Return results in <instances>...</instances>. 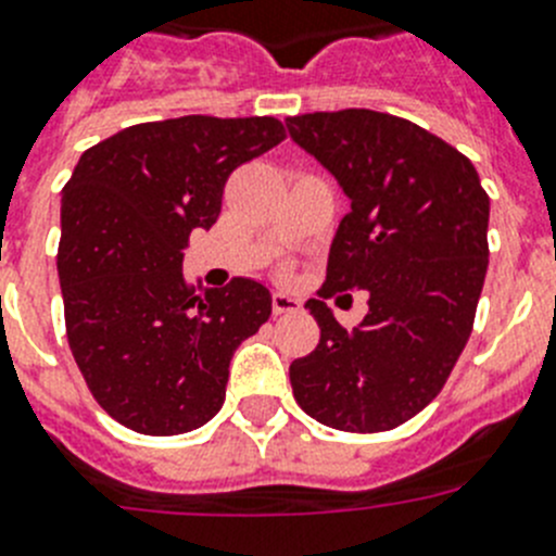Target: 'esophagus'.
I'll use <instances>...</instances> for the list:
<instances>
[{"mask_svg":"<svg viewBox=\"0 0 556 556\" xmlns=\"http://www.w3.org/2000/svg\"><path fill=\"white\" fill-rule=\"evenodd\" d=\"M301 308V301L298 298H292V294L287 292H275L273 294V314L278 317V314H294Z\"/></svg>","mask_w":556,"mask_h":556,"instance_id":"obj_1","label":"esophagus"}]
</instances>
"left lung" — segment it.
I'll return each mask as SVG.
<instances>
[{
    "mask_svg": "<svg viewBox=\"0 0 556 556\" xmlns=\"http://www.w3.org/2000/svg\"><path fill=\"white\" fill-rule=\"evenodd\" d=\"M287 127L351 198L306 303L320 345L289 367L294 401L331 429L390 431L440 395L468 345L488 275V191L456 147L392 113H301ZM356 288L371 292V312L348 332L325 301Z\"/></svg>",
    "mask_w": 556,
    "mask_h": 556,
    "instance_id": "8db88e82",
    "label": "left lung"
}]
</instances>
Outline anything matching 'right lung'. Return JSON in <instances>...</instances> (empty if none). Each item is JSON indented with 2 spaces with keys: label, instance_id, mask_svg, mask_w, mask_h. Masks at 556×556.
Returning a JSON list of instances; mask_svg holds the SVG:
<instances>
[{
  "label": "right lung",
  "instance_id": "add662e5",
  "mask_svg": "<svg viewBox=\"0 0 556 556\" xmlns=\"http://www.w3.org/2000/svg\"><path fill=\"white\" fill-rule=\"evenodd\" d=\"M287 139L275 116L144 122L88 147L61 203L63 317L97 404L125 429H200L225 401L230 356L273 312L250 278L194 292L184 248L211 228L236 166Z\"/></svg>",
  "mask_w": 556,
  "mask_h": 556
}]
</instances>
